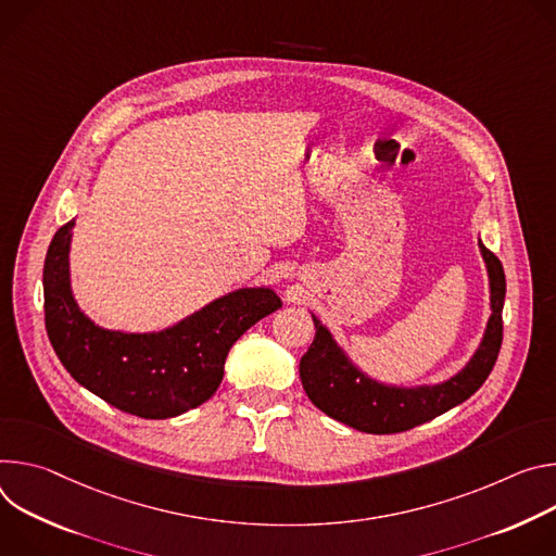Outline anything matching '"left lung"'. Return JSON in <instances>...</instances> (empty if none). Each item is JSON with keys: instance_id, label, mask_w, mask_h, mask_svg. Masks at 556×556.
Segmentation results:
<instances>
[{"instance_id": "8db88e82", "label": "left lung", "mask_w": 556, "mask_h": 556, "mask_svg": "<svg viewBox=\"0 0 556 556\" xmlns=\"http://www.w3.org/2000/svg\"><path fill=\"white\" fill-rule=\"evenodd\" d=\"M479 252L488 271L490 318L483 338L470 359L455 376L438 384L397 387L366 376L338 344L333 333L312 314L316 338L300 359V380L309 400L329 417L362 430V433L389 435L435 419L453 406L466 402L490 376L502 349V312L506 298V276L500 258Z\"/></svg>"}]
</instances>
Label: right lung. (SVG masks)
<instances>
[{
  "mask_svg": "<svg viewBox=\"0 0 556 556\" xmlns=\"http://www.w3.org/2000/svg\"><path fill=\"white\" fill-rule=\"evenodd\" d=\"M73 227L75 218L59 227L46 254V331L66 371L123 413L167 419L201 406L220 387L233 342L282 306L269 287H240L161 331L103 329L73 295Z\"/></svg>",
  "mask_w": 556,
  "mask_h": 556,
  "instance_id": "add662e5",
  "label": "right lung"
}]
</instances>
